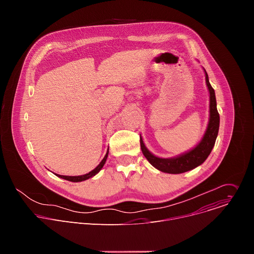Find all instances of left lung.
Returning <instances> with one entry per match:
<instances>
[{"instance_id": "obj_1", "label": "left lung", "mask_w": 254, "mask_h": 254, "mask_svg": "<svg viewBox=\"0 0 254 254\" xmlns=\"http://www.w3.org/2000/svg\"><path fill=\"white\" fill-rule=\"evenodd\" d=\"M205 74L206 83L210 92V120L207 130L198 146L194 148L192 151L184 155H181L180 157L173 159H161L152 155L147 150V148L144 147L143 141L140 139V149L143 156L146 157V159L151 163V165H153L156 169L162 172L169 174H181L195 169L196 167L204 163V161L208 158L214 147L216 137L218 135L220 117L218 111H217L215 91L209 82L208 74L206 71Z\"/></svg>"}]
</instances>
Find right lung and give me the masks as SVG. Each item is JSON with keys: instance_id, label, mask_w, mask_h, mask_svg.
<instances>
[{"instance_id": "add662e5", "label": "right lung", "mask_w": 254, "mask_h": 254, "mask_svg": "<svg viewBox=\"0 0 254 254\" xmlns=\"http://www.w3.org/2000/svg\"><path fill=\"white\" fill-rule=\"evenodd\" d=\"M107 155H108V152L106 153V155L104 156V158H103V160L100 162V164H99L94 170H92L91 172H89L88 174H85V175H82V176H61V175H57V174H55V175L58 176L59 178L65 179V180H67V181H70V182H81V181H85V180H87V179L93 177L94 175H96V174L101 170V168H102L103 165L105 164V161H106V159H107Z\"/></svg>"}]
</instances>
